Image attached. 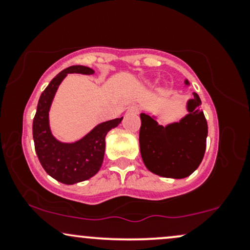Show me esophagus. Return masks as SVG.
<instances>
[{
	"label": "esophagus",
	"mask_w": 250,
	"mask_h": 250,
	"mask_svg": "<svg viewBox=\"0 0 250 250\" xmlns=\"http://www.w3.org/2000/svg\"><path fill=\"white\" fill-rule=\"evenodd\" d=\"M128 114H139L140 113V108L137 105H130L127 110Z\"/></svg>",
	"instance_id": "34e87169"
}]
</instances>
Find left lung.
Wrapping results in <instances>:
<instances>
[{
	"label": "left lung",
	"mask_w": 250,
	"mask_h": 250,
	"mask_svg": "<svg viewBox=\"0 0 250 250\" xmlns=\"http://www.w3.org/2000/svg\"><path fill=\"white\" fill-rule=\"evenodd\" d=\"M189 87V81L185 80ZM186 102L187 114L177 122L162 125L154 114H140V151L151 173L169 179H185L196 170L206 151L208 125L196 93Z\"/></svg>",
	"instance_id": "left-lung-1"
}]
</instances>
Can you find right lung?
Segmentation results:
<instances>
[{"mask_svg": "<svg viewBox=\"0 0 250 250\" xmlns=\"http://www.w3.org/2000/svg\"><path fill=\"white\" fill-rule=\"evenodd\" d=\"M91 68L71 65L51 80L40 96L33 122V137L35 150L43 169L53 179L64 185H75L93 177L101 168L105 149V135L116 128L121 119L99 123L84 136L75 142H62L53 135L49 111L54 97L68 74L93 75Z\"/></svg>", "mask_w": 250, "mask_h": 250, "instance_id": "1", "label": "right lung"}]
</instances>
